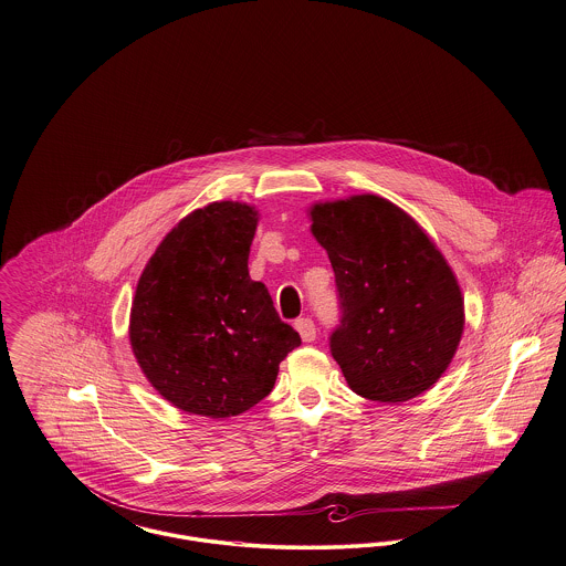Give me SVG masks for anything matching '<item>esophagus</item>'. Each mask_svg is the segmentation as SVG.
Returning <instances> with one entry per match:
<instances>
[{"label":"esophagus","mask_w":566,"mask_h":566,"mask_svg":"<svg viewBox=\"0 0 566 566\" xmlns=\"http://www.w3.org/2000/svg\"><path fill=\"white\" fill-rule=\"evenodd\" d=\"M295 328L298 331V335H301L303 342H314V339H316V324H314L312 318H307V316L296 318Z\"/></svg>","instance_id":"1"}]
</instances>
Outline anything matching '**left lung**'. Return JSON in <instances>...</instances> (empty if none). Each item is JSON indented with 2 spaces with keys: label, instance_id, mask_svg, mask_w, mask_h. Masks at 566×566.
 <instances>
[{
  "label": "left lung",
  "instance_id": "obj_1",
  "mask_svg": "<svg viewBox=\"0 0 566 566\" xmlns=\"http://www.w3.org/2000/svg\"><path fill=\"white\" fill-rule=\"evenodd\" d=\"M312 220L339 303L328 346L352 390L379 403L429 390L464 326L457 277L441 252L413 218L376 195L318 203Z\"/></svg>",
  "mask_w": 566,
  "mask_h": 566
}]
</instances>
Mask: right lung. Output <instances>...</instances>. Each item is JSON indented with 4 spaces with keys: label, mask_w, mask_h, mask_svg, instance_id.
<instances>
[{
    "label": "right lung",
    "mask_w": 566,
    "mask_h": 566,
    "mask_svg": "<svg viewBox=\"0 0 566 566\" xmlns=\"http://www.w3.org/2000/svg\"><path fill=\"white\" fill-rule=\"evenodd\" d=\"M256 212L220 201L180 220L148 261L132 307V348L169 403L229 418L263 401L301 337L250 280Z\"/></svg>",
    "instance_id": "add662e5"
}]
</instances>
